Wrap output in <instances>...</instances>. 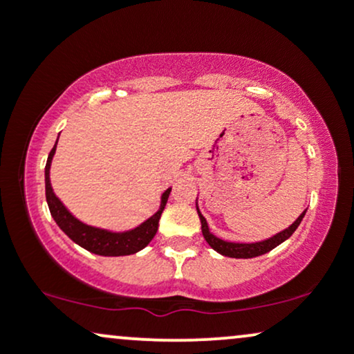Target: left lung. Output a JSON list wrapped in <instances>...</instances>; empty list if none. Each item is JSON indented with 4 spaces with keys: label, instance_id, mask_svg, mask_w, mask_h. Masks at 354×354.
<instances>
[{
    "label": "left lung",
    "instance_id": "obj_1",
    "mask_svg": "<svg viewBox=\"0 0 354 354\" xmlns=\"http://www.w3.org/2000/svg\"><path fill=\"white\" fill-rule=\"evenodd\" d=\"M196 209H198V216H200V221H201L203 236H205L206 243H208V245L213 248L214 251H218L219 254L228 256V258H245V259L246 258H256V256L265 254V253H268V251L274 250V248L278 245H281L283 241H286V239L295 233L296 228H298L299 223L303 221L304 213H306V209H304L303 213L298 216V219H296V221L293 223V225L288 226L286 230L279 231V233H276L274 236L263 239V241L233 243V241H225V239L214 236V234L209 231L208 223H206V218L201 214V211H200V208H198V205H196Z\"/></svg>",
    "mask_w": 354,
    "mask_h": 354
}]
</instances>
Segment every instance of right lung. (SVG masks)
<instances>
[{
    "label": "right lung",
    "mask_w": 354,
    "mask_h": 354,
    "mask_svg": "<svg viewBox=\"0 0 354 354\" xmlns=\"http://www.w3.org/2000/svg\"><path fill=\"white\" fill-rule=\"evenodd\" d=\"M58 143V141H56ZM56 153V145L53 146L48 156L46 168H44V186H46V201L48 208L56 225L64 231L68 238H71L76 245H80L89 253H95L100 256H126V254H135L141 251L143 248L149 245V241L154 238L158 231V223H160L161 213H163L166 201H168L171 188H168L161 194V205L160 209L148 218L146 221L141 223L136 228L128 231H109L103 228H96V226H89L86 223L80 221L78 218L73 216L70 209L61 203V200L55 194L51 188L50 180V168L53 156Z\"/></svg>",
    "instance_id": "obj_1"
}]
</instances>
